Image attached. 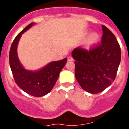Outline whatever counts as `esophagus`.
<instances>
[{
	"instance_id": "esophagus-1",
	"label": "esophagus",
	"mask_w": 129,
	"mask_h": 129,
	"mask_svg": "<svg viewBox=\"0 0 129 129\" xmlns=\"http://www.w3.org/2000/svg\"><path fill=\"white\" fill-rule=\"evenodd\" d=\"M68 61H74V59H73V57L72 56H69L68 57Z\"/></svg>"
}]
</instances>
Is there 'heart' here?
<instances>
[{
	"instance_id": "1",
	"label": "heart",
	"mask_w": 129,
	"mask_h": 129,
	"mask_svg": "<svg viewBox=\"0 0 129 129\" xmlns=\"http://www.w3.org/2000/svg\"><path fill=\"white\" fill-rule=\"evenodd\" d=\"M100 39V35L98 33L94 32L91 34L88 37L85 41L84 46L86 49H90L98 43Z\"/></svg>"
}]
</instances>
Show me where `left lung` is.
<instances>
[{"mask_svg":"<svg viewBox=\"0 0 129 129\" xmlns=\"http://www.w3.org/2000/svg\"><path fill=\"white\" fill-rule=\"evenodd\" d=\"M101 44L89 50L76 48L72 52L75 59V76L83 90L91 94L103 92L116 77L121 61V49L115 35L102 25Z\"/></svg>","mask_w":129,"mask_h":129,"instance_id":"1","label":"left lung"}]
</instances>
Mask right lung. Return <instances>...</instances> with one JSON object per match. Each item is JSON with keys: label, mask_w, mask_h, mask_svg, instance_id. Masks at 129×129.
Segmentation results:
<instances>
[{"label": "right lung", "mask_w": 129, "mask_h": 129, "mask_svg": "<svg viewBox=\"0 0 129 129\" xmlns=\"http://www.w3.org/2000/svg\"><path fill=\"white\" fill-rule=\"evenodd\" d=\"M34 23H30L18 34L11 46L9 55L10 65L16 84L27 94L35 97H41L48 94L57 80L67 59L50 62L37 71L26 70L20 64L17 56V45L21 35Z\"/></svg>", "instance_id": "1"}]
</instances>
